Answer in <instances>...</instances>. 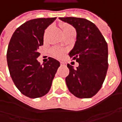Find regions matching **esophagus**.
<instances>
[{
    "label": "esophagus",
    "instance_id": "obj_1",
    "mask_svg": "<svg viewBox=\"0 0 122 122\" xmlns=\"http://www.w3.org/2000/svg\"><path fill=\"white\" fill-rule=\"evenodd\" d=\"M60 65H61V66H64L65 64L64 63V62H61V63H60Z\"/></svg>",
    "mask_w": 122,
    "mask_h": 122
}]
</instances>
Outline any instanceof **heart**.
Segmentation results:
<instances>
[{
	"label": "heart",
	"instance_id": "obj_1",
	"mask_svg": "<svg viewBox=\"0 0 122 122\" xmlns=\"http://www.w3.org/2000/svg\"><path fill=\"white\" fill-rule=\"evenodd\" d=\"M61 28H62V31H63L64 35H69V34H74V35L75 34V29L73 28V26H71L69 24H61ZM51 54L54 57L58 58H60L63 56L64 51L61 50V49H57V48H54V49L51 50Z\"/></svg>",
	"mask_w": 122,
	"mask_h": 122
}]
</instances>
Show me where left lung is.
<instances>
[{"label": "left lung", "mask_w": 122, "mask_h": 122, "mask_svg": "<svg viewBox=\"0 0 122 122\" xmlns=\"http://www.w3.org/2000/svg\"><path fill=\"white\" fill-rule=\"evenodd\" d=\"M76 29L77 41L69 56L79 66L74 69L67 64L69 75L66 77L68 90L79 98H89L100 90L108 69V46L96 26L84 18L60 17Z\"/></svg>", "instance_id": "8db88e82"}]
</instances>
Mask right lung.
Returning a JSON list of instances; mask_svg holds the SVG:
<instances>
[{"label":"right lung","mask_w":122,"mask_h":122,"mask_svg":"<svg viewBox=\"0 0 122 122\" xmlns=\"http://www.w3.org/2000/svg\"><path fill=\"white\" fill-rule=\"evenodd\" d=\"M56 19L37 18L26 21L14 32L8 46L7 64L12 80L22 94L30 98L48 93L60 65L52 58L43 66L37 60L45 30Z\"/></svg>","instance_id":"obj_1"}]
</instances>
